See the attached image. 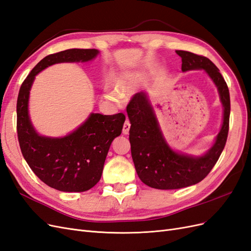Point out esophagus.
Masks as SVG:
<instances>
[{
	"instance_id": "esophagus-1",
	"label": "esophagus",
	"mask_w": 251,
	"mask_h": 251,
	"mask_svg": "<svg viewBox=\"0 0 251 251\" xmlns=\"http://www.w3.org/2000/svg\"><path fill=\"white\" fill-rule=\"evenodd\" d=\"M130 127H131V124H130V121L126 120V123H125V125H124L123 133H124L125 135H127V134H128V132H130Z\"/></svg>"
}]
</instances>
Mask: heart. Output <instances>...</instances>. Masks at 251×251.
Instances as JSON below:
<instances>
[{"label":"heart","instance_id":"1","mask_svg":"<svg viewBox=\"0 0 251 251\" xmlns=\"http://www.w3.org/2000/svg\"><path fill=\"white\" fill-rule=\"evenodd\" d=\"M109 82L112 89L104 87L105 97L113 103L119 104L133 94L137 85V74L128 71L113 72L109 76Z\"/></svg>","mask_w":251,"mask_h":251}]
</instances>
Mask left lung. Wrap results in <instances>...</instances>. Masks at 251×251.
<instances>
[{"label":"left lung","instance_id":"8db88e82","mask_svg":"<svg viewBox=\"0 0 251 251\" xmlns=\"http://www.w3.org/2000/svg\"><path fill=\"white\" fill-rule=\"evenodd\" d=\"M176 53L182 58V72L203 70L214 82L223 107V119L209 150L201 155L184 153L166 141L148 92L134 95L126 108L133 162L143 183L157 189H177L202 181L218 161L228 135L229 90L220 70L207 57L182 50Z\"/></svg>","mask_w":251,"mask_h":251}]
</instances>
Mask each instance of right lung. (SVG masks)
Masks as SVG:
<instances>
[{"mask_svg": "<svg viewBox=\"0 0 251 251\" xmlns=\"http://www.w3.org/2000/svg\"><path fill=\"white\" fill-rule=\"evenodd\" d=\"M100 53L97 49H68L47 55L29 73L19 92L17 128L22 154L44 183L60 192H86L100 180L111 143L121 134L126 116L123 113H90L69 134L59 137L41 135L30 118V90L36 75L46 68L60 63L91 62Z\"/></svg>", "mask_w": 251, "mask_h": 251, "instance_id": "1", "label": "right lung"}]
</instances>
